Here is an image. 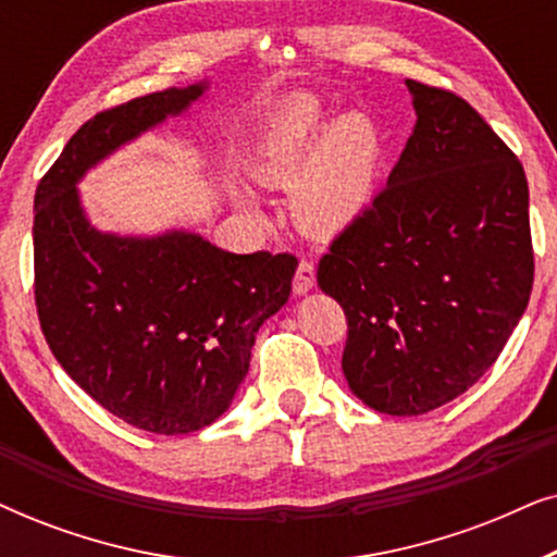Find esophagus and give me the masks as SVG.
I'll return each instance as SVG.
<instances>
[{"instance_id":"34e87169","label":"esophagus","mask_w":557,"mask_h":557,"mask_svg":"<svg viewBox=\"0 0 557 557\" xmlns=\"http://www.w3.org/2000/svg\"><path fill=\"white\" fill-rule=\"evenodd\" d=\"M317 284V271L311 261H299V269L294 273V294H307Z\"/></svg>"}]
</instances>
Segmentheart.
I'll use <instances>...</instances> for the list:
<instances>
[{
	"mask_svg": "<svg viewBox=\"0 0 557 557\" xmlns=\"http://www.w3.org/2000/svg\"><path fill=\"white\" fill-rule=\"evenodd\" d=\"M309 96L288 101L265 134L258 170L269 182H294V212L314 233H339L362 218L375 193L380 139L360 113L334 119Z\"/></svg>",
	"mask_w": 557,
	"mask_h": 557,
	"instance_id": "b5f03b06",
	"label": "heart"
}]
</instances>
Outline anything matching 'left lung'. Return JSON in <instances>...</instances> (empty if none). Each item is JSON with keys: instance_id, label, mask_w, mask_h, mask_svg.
<instances>
[{"instance_id": "left-lung-1", "label": "left lung", "mask_w": 557, "mask_h": 557, "mask_svg": "<svg viewBox=\"0 0 557 557\" xmlns=\"http://www.w3.org/2000/svg\"><path fill=\"white\" fill-rule=\"evenodd\" d=\"M406 86L413 134L387 187L317 269L347 317V383L387 416L467 393L505 349L535 278L520 159L463 98Z\"/></svg>"}]
</instances>
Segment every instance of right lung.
Masks as SVG:
<instances>
[{
  "mask_svg": "<svg viewBox=\"0 0 557 557\" xmlns=\"http://www.w3.org/2000/svg\"><path fill=\"white\" fill-rule=\"evenodd\" d=\"M202 94L195 83L96 113L35 193V304L52 355L109 413L162 436L225 413L299 263L227 253L197 233L121 238L88 223L75 187L83 174Z\"/></svg>",
  "mask_w": 557,
  "mask_h": 557,
  "instance_id": "1",
  "label": "right lung"
}]
</instances>
